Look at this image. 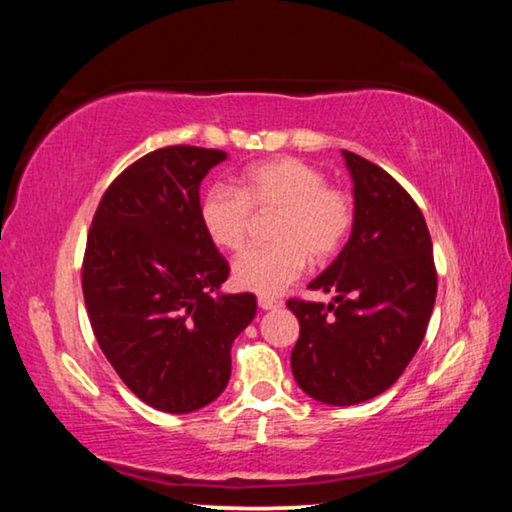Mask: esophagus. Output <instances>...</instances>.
I'll list each match as a JSON object with an SVG mask.
<instances>
[{
	"label": "esophagus",
	"mask_w": 512,
	"mask_h": 512,
	"mask_svg": "<svg viewBox=\"0 0 512 512\" xmlns=\"http://www.w3.org/2000/svg\"><path fill=\"white\" fill-rule=\"evenodd\" d=\"M259 307H262L264 311H271V309L282 307V302H280V300H275V298H266V296H262V298H259Z\"/></svg>",
	"instance_id": "esophagus-1"
}]
</instances>
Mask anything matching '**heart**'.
I'll return each mask as SVG.
<instances>
[{"label": "heart", "mask_w": 512, "mask_h": 512, "mask_svg": "<svg viewBox=\"0 0 512 512\" xmlns=\"http://www.w3.org/2000/svg\"><path fill=\"white\" fill-rule=\"evenodd\" d=\"M255 214L277 212L273 246L250 248L232 264L239 289L275 296L311 264H325L343 248L354 221L352 198L329 187L325 173L298 158L250 164L237 189L214 185L198 203V219L216 248L239 250L246 244Z\"/></svg>", "instance_id": "obj_1"}]
</instances>
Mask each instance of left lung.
<instances>
[{
    "mask_svg": "<svg viewBox=\"0 0 512 512\" xmlns=\"http://www.w3.org/2000/svg\"><path fill=\"white\" fill-rule=\"evenodd\" d=\"M354 183L348 244L309 289L336 298L287 307L300 323L291 370L309 397L352 406L391 388L427 334L438 277L420 207L377 164L343 151Z\"/></svg>",
    "mask_w": 512,
    "mask_h": 512,
    "instance_id": "8db88e82",
    "label": "left lung"
}]
</instances>
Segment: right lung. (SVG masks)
Masks as SVG:
<instances>
[{
  "mask_svg": "<svg viewBox=\"0 0 512 512\" xmlns=\"http://www.w3.org/2000/svg\"><path fill=\"white\" fill-rule=\"evenodd\" d=\"M228 155L201 146L146 153L94 212L83 298L99 348L153 409L192 413L228 386L230 350L257 311L253 293H219L230 266L198 219V189Z\"/></svg>",
  "mask_w": 512,
  "mask_h": 512,
  "instance_id": "1",
  "label": "right lung"
}]
</instances>
